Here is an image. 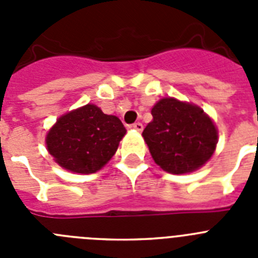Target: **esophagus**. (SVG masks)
<instances>
[{
  "instance_id": "34e87169",
  "label": "esophagus",
  "mask_w": 258,
  "mask_h": 258,
  "mask_svg": "<svg viewBox=\"0 0 258 258\" xmlns=\"http://www.w3.org/2000/svg\"><path fill=\"white\" fill-rule=\"evenodd\" d=\"M132 129H134L136 132H138V133H141V132L143 131V125L141 124V122H136V124L132 125Z\"/></svg>"
}]
</instances>
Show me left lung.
Listing matches in <instances>:
<instances>
[{"label":"left lung","mask_w":258,"mask_h":258,"mask_svg":"<svg viewBox=\"0 0 258 258\" xmlns=\"http://www.w3.org/2000/svg\"><path fill=\"white\" fill-rule=\"evenodd\" d=\"M151 115L142 137L161 169L172 174L195 172L213 156L218 131L202 107L165 97L155 103Z\"/></svg>","instance_id":"left-lung-1"}]
</instances>
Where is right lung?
I'll return each instance as SVG.
<instances>
[{
  "mask_svg": "<svg viewBox=\"0 0 258 258\" xmlns=\"http://www.w3.org/2000/svg\"><path fill=\"white\" fill-rule=\"evenodd\" d=\"M126 129L117 116L106 115L93 103L56 118L45 138L55 163L68 172L90 174L108 163Z\"/></svg>",
  "mask_w": 258,
  "mask_h": 258,
  "instance_id": "1",
  "label": "right lung"
}]
</instances>
